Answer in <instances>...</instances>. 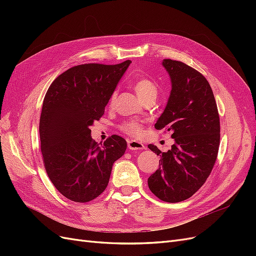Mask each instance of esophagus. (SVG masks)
<instances>
[{"label": "esophagus", "instance_id": "esophagus-1", "mask_svg": "<svg viewBox=\"0 0 256 256\" xmlns=\"http://www.w3.org/2000/svg\"><path fill=\"white\" fill-rule=\"evenodd\" d=\"M128 148H129V150H141L145 148V146L138 141L128 140Z\"/></svg>", "mask_w": 256, "mask_h": 256}]
</instances>
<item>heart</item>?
<instances>
[{
  "label": "heart",
  "instance_id": "heart-1",
  "mask_svg": "<svg viewBox=\"0 0 256 256\" xmlns=\"http://www.w3.org/2000/svg\"><path fill=\"white\" fill-rule=\"evenodd\" d=\"M134 88L136 92V95L142 100V102L146 98L157 97V94H158L157 85L154 84V82H152V80L146 79V78L138 79L134 83ZM115 98H116V92H114L110 98V104H113ZM122 130L124 131V132H126L130 136H140L142 132V125L138 122L130 120V122H126L122 124Z\"/></svg>",
  "mask_w": 256,
  "mask_h": 256
}]
</instances>
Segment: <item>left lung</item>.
I'll use <instances>...</instances> for the list:
<instances>
[{
	"label": "left lung",
	"instance_id": "obj_1",
	"mask_svg": "<svg viewBox=\"0 0 256 256\" xmlns=\"http://www.w3.org/2000/svg\"><path fill=\"white\" fill-rule=\"evenodd\" d=\"M162 66L172 88L154 128L171 132L174 144L166 152L148 145L161 159L147 182L157 198L177 203L194 194L210 174L219 150L220 120L212 90L202 74L173 60H164Z\"/></svg>",
	"mask_w": 256,
	"mask_h": 256
}]
</instances>
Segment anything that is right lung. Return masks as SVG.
I'll return each instance as SVG.
<instances>
[{"label": "right lung", "mask_w": 256, "mask_h": 256, "mask_svg": "<svg viewBox=\"0 0 256 256\" xmlns=\"http://www.w3.org/2000/svg\"><path fill=\"white\" fill-rule=\"evenodd\" d=\"M130 63L69 68L44 96L40 120L44 168L54 187L74 202H90L102 194L113 164L126 152L125 138L112 136L98 144L90 127L104 115Z\"/></svg>", "instance_id": "obj_1"}]
</instances>
